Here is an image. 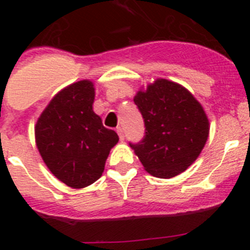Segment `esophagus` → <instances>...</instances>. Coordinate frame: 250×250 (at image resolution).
<instances>
[{
    "label": "esophagus",
    "instance_id": "obj_1",
    "mask_svg": "<svg viewBox=\"0 0 250 250\" xmlns=\"http://www.w3.org/2000/svg\"><path fill=\"white\" fill-rule=\"evenodd\" d=\"M116 131H118V134H119V138H120V140H121V141H124V139H125V134H124V130H123V127H120V126H119L118 129H116Z\"/></svg>",
    "mask_w": 250,
    "mask_h": 250
}]
</instances>
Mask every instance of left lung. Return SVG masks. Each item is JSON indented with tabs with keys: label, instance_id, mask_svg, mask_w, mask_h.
I'll return each instance as SVG.
<instances>
[{
	"label": "left lung",
	"instance_id": "1",
	"mask_svg": "<svg viewBox=\"0 0 250 250\" xmlns=\"http://www.w3.org/2000/svg\"><path fill=\"white\" fill-rule=\"evenodd\" d=\"M134 103L144 119L145 136L130 146L144 169L161 179L185 171L209 136V120L199 101L182 85L158 79L138 91Z\"/></svg>",
	"mask_w": 250,
	"mask_h": 250
}]
</instances>
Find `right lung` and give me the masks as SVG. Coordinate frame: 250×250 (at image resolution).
I'll list each match as a JSON object with an SVG mask.
<instances>
[{
    "instance_id": "1",
    "label": "right lung",
    "mask_w": 250,
    "mask_h": 250,
    "mask_svg": "<svg viewBox=\"0 0 250 250\" xmlns=\"http://www.w3.org/2000/svg\"><path fill=\"white\" fill-rule=\"evenodd\" d=\"M92 81L81 80L57 92L35 126L37 149L50 171L67 187H89L103 175L119 136L92 110Z\"/></svg>"
}]
</instances>
